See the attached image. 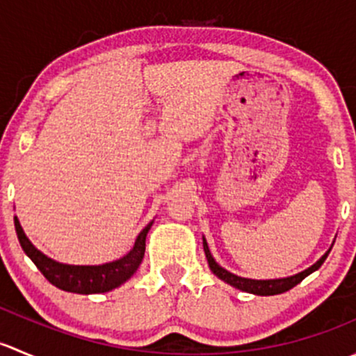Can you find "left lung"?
I'll list each match as a JSON object with an SVG mask.
<instances>
[{
	"label": "left lung",
	"mask_w": 356,
	"mask_h": 356,
	"mask_svg": "<svg viewBox=\"0 0 356 356\" xmlns=\"http://www.w3.org/2000/svg\"><path fill=\"white\" fill-rule=\"evenodd\" d=\"M203 250H204V254H207V260H208V265H210V270L213 272L215 275H217L218 279H222L224 282H227V284H231L232 288H238L241 291H246V293H251V294H258V296H274V294H281V293H286V291H289L291 288H294L296 284H300L301 281H303L307 275H310L312 272L317 270L318 267H321L322 264H324V260L327 258L329 251H331V248H329L327 253L324 254V257L321 258V260L317 261V264H314L312 267H308L307 270L300 272V274L296 275H291V277H282V279H267V281H257V279H246V277H239V275L232 274V272L225 270L224 267H220V265L215 261V258L211 257L210 250H208V245H207V239L203 238Z\"/></svg>",
	"instance_id": "left-lung-1"
}]
</instances>
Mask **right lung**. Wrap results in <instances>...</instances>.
Listing matches in <instances>:
<instances>
[{"mask_svg":"<svg viewBox=\"0 0 356 356\" xmlns=\"http://www.w3.org/2000/svg\"><path fill=\"white\" fill-rule=\"evenodd\" d=\"M152 225L153 222H149L139 232L134 248L125 257L118 258V260L103 265H67L51 260V258L46 257L44 253H41L38 248L32 245L27 236H25L19 218L15 217L17 238H19L24 253L34 261L35 267L41 270V274L53 286H56L58 289L68 291V293L77 294L106 293V291L118 288L125 281H129L134 275V272L138 270V267L143 261V257H145L146 236H148Z\"/></svg>","mask_w":356,"mask_h":356,"instance_id":"obj_1","label":"right lung"}]
</instances>
